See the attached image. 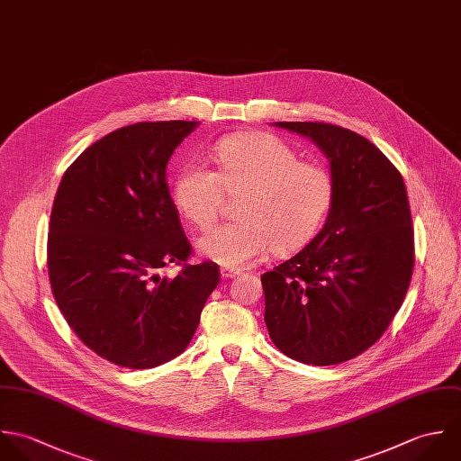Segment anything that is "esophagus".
Masks as SVG:
<instances>
[{"label": "esophagus", "mask_w": 461, "mask_h": 461, "mask_svg": "<svg viewBox=\"0 0 461 461\" xmlns=\"http://www.w3.org/2000/svg\"><path fill=\"white\" fill-rule=\"evenodd\" d=\"M239 275H240L239 269H228V267L221 269V276L224 277V279H233V277H237Z\"/></svg>", "instance_id": "34e87169"}]
</instances>
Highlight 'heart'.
Instances as JSON below:
<instances>
[{
  "label": "heart",
  "instance_id": "obj_1",
  "mask_svg": "<svg viewBox=\"0 0 461 461\" xmlns=\"http://www.w3.org/2000/svg\"><path fill=\"white\" fill-rule=\"evenodd\" d=\"M215 171L186 164L173 184L178 212L197 230H208L224 192L240 194L239 221L222 224L197 240V253L228 269H240L269 249L292 253L312 240L328 215L335 184L328 169L299 162L297 153L267 133L222 139L212 151Z\"/></svg>",
  "mask_w": 461,
  "mask_h": 461
}]
</instances>
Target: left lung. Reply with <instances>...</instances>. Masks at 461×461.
Here are the masks:
<instances>
[{
	"label": "left lung",
	"instance_id": "obj_1",
	"mask_svg": "<svg viewBox=\"0 0 461 461\" xmlns=\"http://www.w3.org/2000/svg\"><path fill=\"white\" fill-rule=\"evenodd\" d=\"M330 160L335 195L322 230L262 276L275 346L308 366L348 362L384 333L413 273V228L399 171L366 137L326 122H273Z\"/></svg>",
	"mask_w": 461,
	"mask_h": 461
}]
</instances>
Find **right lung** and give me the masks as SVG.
Masks as SVG:
<instances>
[{
  "instance_id": "right-lung-1",
  "label": "right lung",
  "mask_w": 461,
  "mask_h": 461,
  "mask_svg": "<svg viewBox=\"0 0 461 461\" xmlns=\"http://www.w3.org/2000/svg\"><path fill=\"white\" fill-rule=\"evenodd\" d=\"M197 126L137 122L104 135L66 171L53 201L55 301L78 339L121 367H158L182 355L219 283L213 262L160 276L190 255L166 169Z\"/></svg>"
}]
</instances>
